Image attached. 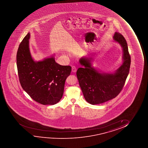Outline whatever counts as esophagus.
<instances>
[{
  "label": "esophagus",
  "mask_w": 148,
  "mask_h": 148,
  "mask_svg": "<svg viewBox=\"0 0 148 148\" xmlns=\"http://www.w3.org/2000/svg\"><path fill=\"white\" fill-rule=\"evenodd\" d=\"M77 71V69H76V68L75 67V66H72V72H73V73H75Z\"/></svg>",
  "instance_id": "34e87169"
}]
</instances>
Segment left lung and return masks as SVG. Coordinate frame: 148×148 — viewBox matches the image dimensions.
I'll use <instances>...</instances> for the list:
<instances>
[{"instance_id":"obj_1","label":"left lung","mask_w":148,"mask_h":148,"mask_svg":"<svg viewBox=\"0 0 148 148\" xmlns=\"http://www.w3.org/2000/svg\"><path fill=\"white\" fill-rule=\"evenodd\" d=\"M113 39L120 45L123 52V62L115 71L105 72L93 67V55L82 57L79 60V64L82 66L76 72L79 85L85 100L93 105L103 103L117 97L129 73L131 60L125 39L116 32Z\"/></svg>"}]
</instances>
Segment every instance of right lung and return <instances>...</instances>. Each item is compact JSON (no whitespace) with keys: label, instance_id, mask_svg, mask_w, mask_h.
<instances>
[{"label":"right lung","instance_id":"add662e5","mask_svg":"<svg viewBox=\"0 0 148 148\" xmlns=\"http://www.w3.org/2000/svg\"><path fill=\"white\" fill-rule=\"evenodd\" d=\"M30 38L29 32L21 43L16 54L21 85L35 101L44 105H54L63 97L71 66L56 63L55 54L41 61H34L30 51Z\"/></svg>","mask_w":148,"mask_h":148}]
</instances>
